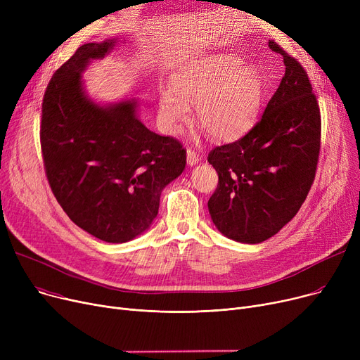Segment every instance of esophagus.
Returning a JSON list of instances; mask_svg holds the SVG:
<instances>
[{
  "label": "esophagus",
  "instance_id": "34e87169",
  "mask_svg": "<svg viewBox=\"0 0 360 360\" xmlns=\"http://www.w3.org/2000/svg\"><path fill=\"white\" fill-rule=\"evenodd\" d=\"M198 160H200V158L195 151L193 148H186V163L190 166H194L198 163Z\"/></svg>",
  "mask_w": 360,
  "mask_h": 360
}]
</instances>
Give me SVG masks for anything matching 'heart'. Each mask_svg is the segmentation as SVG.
I'll use <instances>...</instances> for the list:
<instances>
[{
	"label": "heart",
	"instance_id": "obj_1",
	"mask_svg": "<svg viewBox=\"0 0 360 360\" xmlns=\"http://www.w3.org/2000/svg\"><path fill=\"white\" fill-rule=\"evenodd\" d=\"M238 55L207 56L176 71L170 87L159 90V122L175 134L190 120L195 105L198 124L214 140H233L247 132L264 101L262 74L255 67H243Z\"/></svg>",
	"mask_w": 360,
	"mask_h": 360
}]
</instances>
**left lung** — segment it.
Masks as SVG:
<instances>
[{
	"mask_svg": "<svg viewBox=\"0 0 360 360\" xmlns=\"http://www.w3.org/2000/svg\"><path fill=\"white\" fill-rule=\"evenodd\" d=\"M285 75L261 120L239 140L214 147L207 160L219 184L209 200L216 228L229 239L259 243L304 204L315 179L321 113L305 68L274 41Z\"/></svg>",
	"mask_w": 360,
	"mask_h": 360,
	"instance_id": "1",
	"label": "left lung"
}]
</instances>
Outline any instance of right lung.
<instances>
[{"label": "right lung", "instance_id": "right-lung-1", "mask_svg": "<svg viewBox=\"0 0 360 360\" xmlns=\"http://www.w3.org/2000/svg\"><path fill=\"white\" fill-rule=\"evenodd\" d=\"M117 39L82 45L52 75L44 94L41 148L51 190L67 216L87 233L122 243L146 232L163 188L176 179L186 150L137 118V102H91L82 72Z\"/></svg>", "mask_w": 360, "mask_h": 360}]
</instances>
